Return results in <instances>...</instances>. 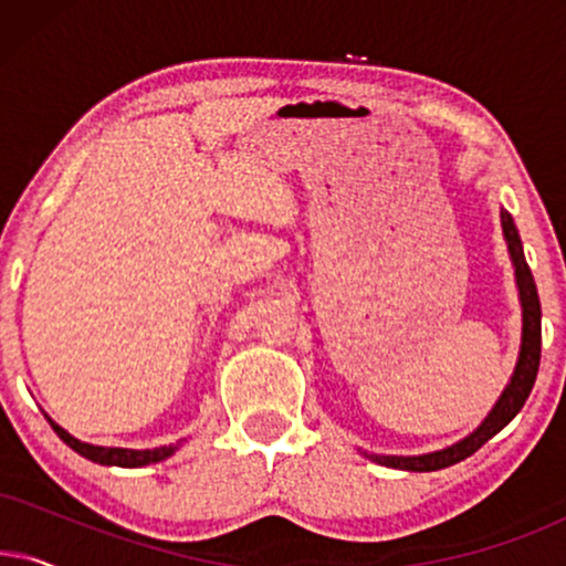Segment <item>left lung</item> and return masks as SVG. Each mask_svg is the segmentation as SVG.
I'll return each mask as SVG.
<instances>
[{"label": "left lung", "mask_w": 566, "mask_h": 566, "mask_svg": "<svg viewBox=\"0 0 566 566\" xmlns=\"http://www.w3.org/2000/svg\"><path fill=\"white\" fill-rule=\"evenodd\" d=\"M502 219V234H505L510 258H513L515 268V283L517 293H521V306H523V335H521V353H517V363L513 376H510V384L505 391L500 394L497 405L492 407V412L484 417V422L467 436L459 443L443 448V451H432L422 455H378V453H366L370 461L381 463V467L389 469H401V471H438L446 467H453L463 459H469L471 453H476L486 440L497 436V432L505 428V424L513 420V417L521 412L525 399L536 384L538 363H541V301L536 291V281H533L528 262H525L521 237H517L515 221L507 211L500 213Z\"/></svg>", "instance_id": "left-lung-1"}]
</instances>
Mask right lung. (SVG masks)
Segmentation results:
<instances>
[{
    "instance_id": "right-lung-1",
    "label": "right lung",
    "mask_w": 566,
    "mask_h": 566,
    "mask_svg": "<svg viewBox=\"0 0 566 566\" xmlns=\"http://www.w3.org/2000/svg\"><path fill=\"white\" fill-rule=\"evenodd\" d=\"M51 428L56 430V436L64 440L69 448H74L76 453L84 455V459L103 463V467H120V469H138V467H149V463H159L172 455L180 443L175 446H159V448H149V451H134V448H105V446H92V443H82L74 436H69L64 428H59L56 422L51 420Z\"/></svg>"
}]
</instances>
